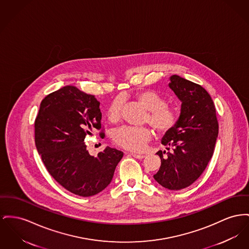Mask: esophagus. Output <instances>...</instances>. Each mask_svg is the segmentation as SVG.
Here are the masks:
<instances>
[{"instance_id": "1", "label": "esophagus", "mask_w": 249, "mask_h": 249, "mask_svg": "<svg viewBox=\"0 0 249 249\" xmlns=\"http://www.w3.org/2000/svg\"><path fill=\"white\" fill-rule=\"evenodd\" d=\"M130 155H132V157H134L136 159H143L145 157V155H143V154H136V153H130Z\"/></svg>"}]
</instances>
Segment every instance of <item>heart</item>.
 <instances>
[{"label":"heart","instance_id":"1","mask_svg":"<svg viewBox=\"0 0 249 249\" xmlns=\"http://www.w3.org/2000/svg\"><path fill=\"white\" fill-rule=\"evenodd\" d=\"M135 99L148 110L146 122L150 123L160 134H167L177 127L179 120V108L174 104L166 103L163 96L151 90H144L136 93ZM121 100L115 99L107 107V119L116 124L121 118ZM153 135V130L147 126H125L114 132L113 140L120 147L138 152L145 149Z\"/></svg>","mask_w":249,"mask_h":249}]
</instances>
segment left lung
I'll use <instances>...</instances> for the list:
<instances>
[{
    "label": "left lung",
    "instance_id": "obj_1",
    "mask_svg": "<svg viewBox=\"0 0 249 249\" xmlns=\"http://www.w3.org/2000/svg\"><path fill=\"white\" fill-rule=\"evenodd\" d=\"M170 81L169 88L181 101V112L177 127L161 141L173 151H168L166 158L162 157L165 151L157 152L161 166L153 178L166 189L180 190L200 177L213 157L218 120L213 102L201 86L178 75Z\"/></svg>",
    "mask_w": 249,
    "mask_h": 249
}]
</instances>
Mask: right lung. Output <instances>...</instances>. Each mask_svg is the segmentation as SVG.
Listing matches in <instances>:
<instances>
[{"mask_svg": "<svg viewBox=\"0 0 249 249\" xmlns=\"http://www.w3.org/2000/svg\"><path fill=\"white\" fill-rule=\"evenodd\" d=\"M100 103L72 86L46 96L35 120V143L46 169L61 186L91 196L111 182L123 152L107 146L91 156L85 139L93 130L105 136Z\"/></svg>", "mask_w": 249, "mask_h": 249, "instance_id": "1", "label": "right lung"}]
</instances>
